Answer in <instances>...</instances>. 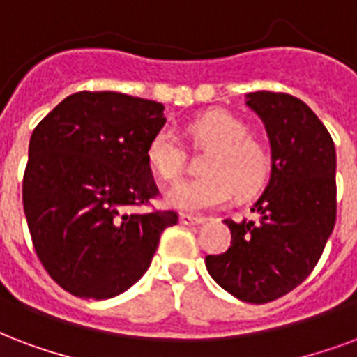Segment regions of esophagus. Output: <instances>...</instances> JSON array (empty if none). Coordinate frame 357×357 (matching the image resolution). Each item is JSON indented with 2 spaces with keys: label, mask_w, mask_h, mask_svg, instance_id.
I'll use <instances>...</instances> for the list:
<instances>
[{
  "label": "esophagus",
  "mask_w": 357,
  "mask_h": 357,
  "mask_svg": "<svg viewBox=\"0 0 357 357\" xmlns=\"http://www.w3.org/2000/svg\"><path fill=\"white\" fill-rule=\"evenodd\" d=\"M203 222H205V218H197V216H190V214H181L182 226H199Z\"/></svg>",
  "instance_id": "esophagus-1"
}]
</instances>
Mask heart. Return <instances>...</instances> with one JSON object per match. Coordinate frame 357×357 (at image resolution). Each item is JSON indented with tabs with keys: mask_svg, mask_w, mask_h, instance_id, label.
Wrapping results in <instances>:
<instances>
[{
	"mask_svg": "<svg viewBox=\"0 0 357 357\" xmlns=\"http://www.w3.org/2000/svg\"><path fill=\"white\" fill-rule=\"evenodd\" d=\"M186 133L195 146L208 150L201 163L203 176L184 178L167 188L163 195L167 207L190 214L205 213L226 205L233 192L245 197L261 188L269 173V150L252 137L241 118L211 111L192 120ZM146 158L165 181L175 178L184 163L181 141L169 128H162L150 139Z\"/></svg>",
	"mask_w": 357,
	"mask_h": 357,
	"instance_id": "heart-1",
	"label": "heart"
}]
</instances>
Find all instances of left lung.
I'll list each match as a JSON object with an SVG mask.
<instances>
[{
    "label": "left lung",
    "mask_w": 357,
    "mask_h": 357,
    "mask_svg": "<svg viewBox=\"0 0 357 357\" xmlns=\"http://www.w3.org/2000/svg\"><path fill=\"white\" fill-rule=\"evenodd\" d=\"M271 144V176L252 205L256 220L226 224L231 246L207 256L208 275L246 303H269L309 277L337 216L333 139L301 99L288 93H246Z\"/></svg>",
    "instance_id": "8db88e82"
}]
</instances>
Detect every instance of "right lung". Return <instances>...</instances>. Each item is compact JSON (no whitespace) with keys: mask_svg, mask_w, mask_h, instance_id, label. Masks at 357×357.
<instances>
[{"mask_svg":"<svg viewBox=\"0 0 357 357\" xmlns=\"http://www.w3.org/2000/svg\"><path fill=\"white\" fill-rule=\"evenodd\" d=\"M163 105L118 92H77L29 139L24 214L48 275L84 299L122 294L150 267L178 216L131 213L158 194L146 150Z\"/></svg>","mask_w":357,"mask_h":357,"instance_id":"right-lung-1","label":"right lung"}]
</instances>
